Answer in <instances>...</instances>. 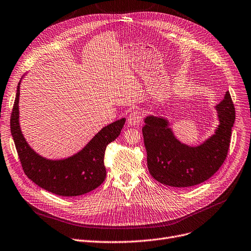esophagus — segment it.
Wrapping results in <instances>:
<instances>
[{
    "instance_id": "34e87169",
    "label": "esophagus",
    "mask_w": 251,
    "mask_h": 251,
    "mask_svg": "<svg viewBox=\"0 0 251 251\" xmlns=\"http://www.w3.org/2000/svg\"><path fill=\"white\" fill-rule=\"evenodd\" d=\"M128 125L129 126H137L141 123V114L139 112H132L128 117Z\"/></svg>"
}]
</instances>
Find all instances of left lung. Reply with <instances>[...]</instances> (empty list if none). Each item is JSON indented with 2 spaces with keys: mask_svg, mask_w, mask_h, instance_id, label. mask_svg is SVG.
<instances>
[{
  "mask_svg": "<svg viewBox=\"0 0 251 251\" xmlns=\"http://www.w3.org/2000/svg\"><path fill=\"white\" fill-rule=\"evenodd\" d=\"M219 126L214 133L197 147L181 143L174 134L167 118L149 115L143 135L148 168L157 181L174 188L199 184L220 169L227 155L235 122V107L230 92L215 105Z\"/></svg>",
  "mask_w": 251,
  "mask_h": 251,
  "instance_id": "1",
  "label": "left lung"
}]
</instances>
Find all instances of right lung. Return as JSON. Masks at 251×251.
Returning a JSON list of instances; mask_svg holds the SVG:
<instances>
[{"instance_id": "obj_1", "label": "right lung", "mask_w": 251, "mask_h": 251, "mask_svg": "<svg viewBox=\"0 0 251 251\" xmlns=\"http://www.w3.org/2000/svg\"><path fill=\"white\" fill-rule=\"evenodd\" d=\"M21 80L17 86L10 126L26 176L42 189L62 197L84 195L100 187L106 176L103 163L106 146L121 133L126 119L122 118L104 126L88 144L73 156L64 159H47L30 148L21 131L19 124Z\"/></svg>"}]
</instances>
